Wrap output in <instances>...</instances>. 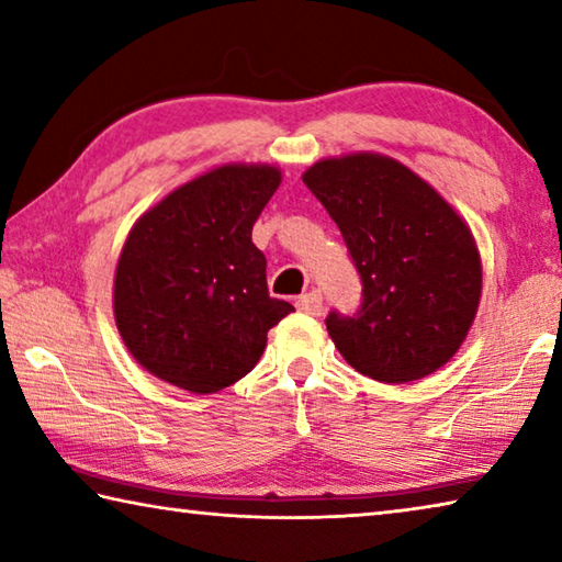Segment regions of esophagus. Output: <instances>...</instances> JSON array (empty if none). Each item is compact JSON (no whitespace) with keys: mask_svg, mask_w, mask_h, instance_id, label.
<instances>
[{"mask_svg":"<svg viewBox=\"0 0 562 562\" xmlns=\"http://www.w3.org/2000/svg\"><path fill=\"white\" fill-rule=\"evenodd\" d=\"M297 310L302 315H310V317H319L322 312H325V304H322V294L317 290H312L310 294H302L297 300Z\"/></svg>","mask_w":562,"mask_h":562,"instance_id":"esophagus-1","label":"esophagus"}]
</instances>
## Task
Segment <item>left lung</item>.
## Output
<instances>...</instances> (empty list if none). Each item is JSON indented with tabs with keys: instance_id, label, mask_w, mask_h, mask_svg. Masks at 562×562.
<instances>
[{
	"instance_id": "obj_1",
	"label": "left lung",
	"mask_w": 562,
	"mask_h": 562,
	"mask_svg": "<svg viewBox=\"0 0 562 562\" xmlns=\"http://www.w3.org/2000/svg\"><path fill=\"white\" fill-rule=\"evenodd\" d=\"M302 180L337 223L361 278L357 315L327 317L339 355L384 384L434 374L479 312L483 270L469 223L382 154L317 160Z\"/></svg>"
}]
</instances>
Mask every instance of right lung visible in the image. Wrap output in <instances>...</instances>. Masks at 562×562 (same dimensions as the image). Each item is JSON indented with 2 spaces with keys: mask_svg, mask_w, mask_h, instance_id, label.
<instances>
[{
  "mask_svg": "<svg viewBox=\"0 0 562 562\" xmlns=\"http://www.w3.org/2000/svg\"><path fill=\"white\" fill-rule=\"evenodd\" d=\"M282 170L225 164L158 201L123 243L113 317L131 357L190 394H215L258 364L294 307L268 292L252 225Z\"/></svg>",
  "mask_w": 562,
  "mask_h": 562,
  "instance_id": "add662e5",
  "label": "right lung"
}]
</instances>
